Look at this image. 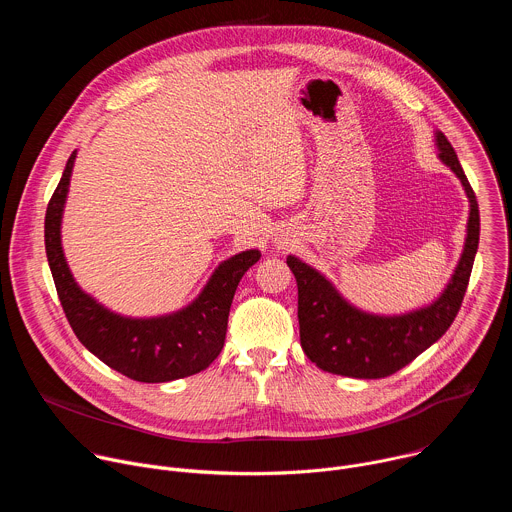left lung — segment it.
Returning <instances> with one entry per match:
<instances>
[{"mask_svg": "<svg viewBox=\"0 0 512 512\" xmlns=\"http://www.w3.org/2000/svg\"><path fill=\"white\" fill-rule=\"evenodd\" d=\"M435 145L440 160L460 178L466 190L470 218L460 263L444 294L433 304L401 316L367 314L350 306L320 271L294 255L287 257V265L298 281L302 348L318 369L354 379L389 377L440 340L458 316L478 251L480 212L476 194L442 131L435 133Z\"/></svg>", "mask_w": 512, "mask_h": 512, "instance_id": "8db88e82", "label": "left lung"}]
</instances>
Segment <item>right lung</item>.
<instances>
[{
  "label": "right lung",
  "mask_w": 512,
  "mask_h": 512,
  "mask_svg": "<svg viewBox=\"0 0 512 512\" xmlns=\"http://www.w3.org/2000/svg\"><path fill=\"white\" fill-rule=\"evenodd\" d=\"M75 158L77 152H72L44 221L46 257L70 328L107 367L139 383H168L204 371L223 350L237 285L261 253L249 249L223 261L200 296L180 312L160 318L113 314L77 285L60 245V221Z\"/></svg>",
  "instance_id": "obj_1"
}]
</instances>
